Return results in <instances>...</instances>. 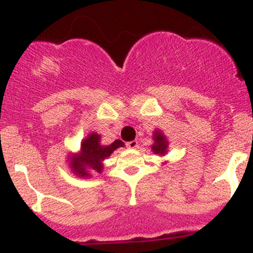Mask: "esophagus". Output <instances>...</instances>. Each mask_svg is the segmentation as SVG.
Returning <instances> with one entry per match:
<instances>
[{"mask_svg":"<svg viewBox=\"0 0 253 253\" xmlns=\"http://www.w3.org/2000/svg\"><path fill=\"white\" fill-rule=\"evenodd\" d=\"M126 146L128 147V149H136V147H138V140L128 141V143L126 144Z\"/></svg>","mask_w":253,"mask_h":253,"instance_id":"obj_1","label":"esophagus"}]
</instances>
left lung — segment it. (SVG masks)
Listing matches in <instances>:
<instances>
[{"label": "left lung", "mask_w": 253, "mask_h": 253, "mask_svg": "<svg viewBox=\"0 0 253 253\" xmlns=\"http://www.w3.org/2000/svg\"><path fill=\"white\" fill-rule=\"evenodd\" d=\"M153 139H155V144L152 145V150L156 155H164L167 152L168 147V141L163 135V133L161 132H155V135H153Z\"/></svg>", "instance_id": "1"}]
</instances>
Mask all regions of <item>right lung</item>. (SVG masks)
Wrapping results in <instances>:
<instances>
[{
    "label": "right lung",
    "instance_id": "obj_1",
    "mask_svg": "<svg viewBox=\"0 0 253 253\" xmlns=\"http://www.w3.org/2000/svg\"><path fill=\"white\" fill-rule=\"evenodd\" d=\"M120 146H124L121 140H115L109 145H102L97 133H90L88 138L82 141L80 155L71 157V168L81 177L89 176V171L101 172L103 159L109 157L113 151Z\"/></svg>",
    "mask_w": 253,
    "mask_h": 253
}]
</instances>
